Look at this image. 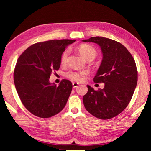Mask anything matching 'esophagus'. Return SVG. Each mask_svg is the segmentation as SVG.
<instances>
[{"label":"esophagus","instance_id":"obj_1","mask_svg":"<svg viewBox=\"0 0 151 151\" xmlns=\"http://www.w3.org/2000/svg\"><path fill=\"white\" fill-rule=\"evenodd\" d=\"M78 85H79V84H78V83H73V88L77 87Z\"/></svg>","mask_w":151,"mask_h":151}]
</instances>
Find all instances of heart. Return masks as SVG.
Here are the masks:
<instances>
[{"mask_svg":"<svg viewBox=\"0 0 151 151\" xmlns=\"http://www.w3.org/2000/svg\"><path fill=\"white\" fill-rule=\"evenodd\" d=\"M78 51L80 53V55L83 57L85 59L87 60L88 58H95L96 55V50L93 47L86 45L83 44L79 46L78 47ZM68 54L69 51L68 50H64L62 55L60 56V63L63 65L66 64V61L68 59ZM88 74L87 70H69L67 73H66L65 76L66 77L71 79L73 81H81L83 79L85 75Z\"/></svg>","mask_w":151,"mask_h":151,"instance_id":"heart-1","label":"heart"}]
</instances>
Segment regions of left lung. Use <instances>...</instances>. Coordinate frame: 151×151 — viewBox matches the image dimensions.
<instances>
[{
  "mask_svg": "<svg viewBox=\"0 0 151 151\" xmlns=\"http://www.w3.org/2000/svg\"><path fill=\"white\" fill-rule=\"evenodd\" d=\"M83 41L100 46L103 60L93 80L104 83V87L97 91L87 85L84 105L96 118L112 119L126 109L133 95L138 80L136 63L127 48L116 40L95 37Z\"/></svg>",
  "mask_w": 151,
  "mask_h": 151,
  "instance_id": "obj_1",
  "label": "left lung"
}]
</instances>
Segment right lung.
<instances>
[{
  "instance_id": "1",
  "label": "right lung",
  "mask_w": 151,
  "mask_h": 151,
  "mask_svg": "<svg viewBox=\"0 0 151 151\" xmlns=\"http://www.w3.org/2000/svg\"><path fill=\"white\" fill-rule=\"evenodd\" d=\"M75 40H50L37 42L27 48L17 60L14 82L22 103L40 118H49L65 106L73 88L70 81L63 79L58 86L51 84V73L60 66V56Z\"/></svg>"
}]
</instances>
